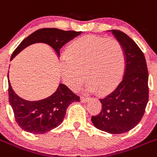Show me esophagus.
<instances>
[{
  "label": "esophagus",
  "mask_w": 157,
  "mask_h": 157,
  "mask_svg": "<svg viewBox=\"0 0 157 157\" xmlns=\"http://www.w3.org/2000/svg\"><path fill=\"white\" fill-rule=\"evenodd\" d=\"M90 98L89 97H84V96H82L81 98H80V101H81V102H83V103H84V102H87L88 101H90Z\"/></svg>",
  "instance_id": "1"
}]
</instances>
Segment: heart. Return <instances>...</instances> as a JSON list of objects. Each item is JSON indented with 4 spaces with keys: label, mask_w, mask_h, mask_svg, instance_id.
I'll use <instances>...</instances> for the list:
<instances>
[{
    "label": "heart",
    "mask_w": 157,
    "mask_h": 157,
    "mask_svg": "<svg viewBox=\"0 0 157 157\" xmlns=\"http://www.w3.org/2000/svg\"><path fill=\"white\" fill-rule=\"evenodd\" d=\"M125 65V52L118 40L89 35L69 45L59 69L63 80L72 90L81 87L85 76L89 90L106 93L118 84Z\"/></svg>",
    "instance_id": "obj_1"
}]
</instances>
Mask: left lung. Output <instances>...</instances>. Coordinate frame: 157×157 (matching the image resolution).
I'll return each instance as SVG.
<instances>
[{
  "mask_svg": "<svg viewBox=\"0 0 157 157\" xmlns=\"http://www.w3.org/2000/svg\"><path fill=\"white\" fill-rule=\"evenodd\" d=\"M122 45L125 56V75L116 88L100 99V113L91 117L97 128L121 134L132 129L141 121L149 100L147 65L143 51L125 33L111 30Z\"/></svg>",
  "mask_w": 157,
  "mask_h": 157,
  "instance_id": "1",
  "label": "left lung"
}]
</instances>
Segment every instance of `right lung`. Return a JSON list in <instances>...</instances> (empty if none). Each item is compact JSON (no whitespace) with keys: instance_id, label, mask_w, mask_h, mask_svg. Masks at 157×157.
<instances>
[{"instance_id":"1","label":"right lung","mask_w":157,"mask_h":157,"mask_svg":"<svg viewBox=\"0 0 157 157\" xmlns=\"http://www.w3.org/2000/svg\"><path fill=\"white\" fill-rule=\"evenodd\" d=\"M80 34L81 32L64 31L54 28L39 29L19 44L13 52L11 59L25 48L37 42L48 44L59 56V49L63 45ZM8 95L17 125L32 134H43L56 128L62 123L69 105L74 101H80V97L63 83L47 98L29 101L17 96L8 82Z\"/></svg>"}]
</instances>
